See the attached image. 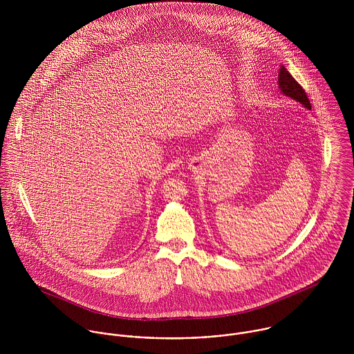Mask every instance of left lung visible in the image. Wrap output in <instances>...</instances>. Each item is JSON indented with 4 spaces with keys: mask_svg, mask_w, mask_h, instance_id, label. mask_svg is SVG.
<instances>
[{
    "mask_svg": "<svg viewBox=\"0 0 354 354\" xmlns=\"http://www.w3.org/2000/svg\"><path fill=\"white\" fill-rule=\"evenodd\" d=\"M278 86L283 95L301 103L305 109L310 110V102L308 100L303 87L295 80V77L289 73V71L285 66H281V69H279Z\"/></svg>",
    "mask_w": 354,
    "mask_h": 354,
    "instance_id": "8db88e82",
    "label": "left lung"
}]
</instances>
